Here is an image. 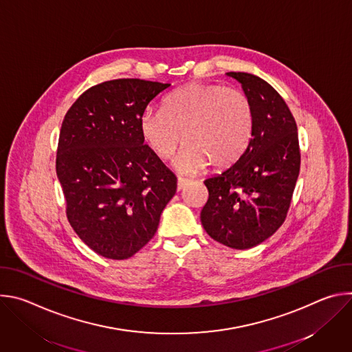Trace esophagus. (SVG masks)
<instances>
[{
  "label": "esophagus",
  "instance_id": "esophagus-1",
  "mask_svg": "<svg viewBox=\"0 0 352 352\" xmlns=\"http://www.w3.org/2000/svg\"><path fill=\"white\" fill-rule=\"evenodd\" d=\"M190 181L189 179H186V178H178V184H177V188H178V190H182L188 184H189Z\"/></svg>",
  "mask_w": 352,
  "mask_h": 352
}]
</instances>
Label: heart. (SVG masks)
<instances>
[{"label": "heart", "instance_id": "obj_1", "mask_svg": "<svg viewBox=\"0 0 352 352\" xmlns=\"http://www.w3.org/2000/svg\"><path fill=\"white\" fill-rule=\"evenodd\" d=\"M143 142L162 160L174 157L185 174L235 163L246 150L254 131V109L248 96L216 83H190L168 94L160 111L147 110L139 120Z\"/></svg>", "mask_w": 352, "mask_h": 352}]
</instances>
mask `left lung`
Instances as JSON below:
<instances>
[{"label":"left lung","instance_id":"obj_1","mask_svg":"<svg viewBox=\"0 0 352 352\" xmlns=\"http://www.w3.org/2000/svg\"><path fill=\"white\" fill-rule=\"evenodd\" d=\"M227 75L252 103L254 131L236 163L205 181L209 199L200 221L214 241L249 249L272 236L287 217L300 166L298 129L283 97L266 80L246 72Z\"/></svg>","mask_w":352,"mask_h":352}]
</instances>
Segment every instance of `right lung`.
<instances>
[{"mask_svg":"<svg viewBox=\"0 0 352 352\" xmlns=\"http://www.w3.org/2000/svg\"><path fill=\"white\" fill-rule=\"evenodd\" d=\"M170 83L114 79L91 86L71 106L60 131L57 177L67 217L100 256H133L157 231L177 177L139 131L147 104Z\"/></svg>","mask_w":352,"mask_h":352,"instance_id":"add662e5","label":"right lung"}]
</instances>
